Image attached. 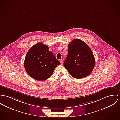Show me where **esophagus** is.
Listing matches in <instances>:
<instances>
[{
    "label": "esophagus",
    "mask_w": 120,
    "mask_h": 120,
    "mask_svg": "<svg viewBox=\"0 0 120 120\" xmlns=\"http://www.w3.org/2000/svg\"><path fill=\"white\" fill-rule=\"evenodd\" d=\"M60 63H61V64H63V63H64V61H63V60H62V59L60 60Z\"/></svg>",
    "instance_id": "34e87169"
}]
</instances>
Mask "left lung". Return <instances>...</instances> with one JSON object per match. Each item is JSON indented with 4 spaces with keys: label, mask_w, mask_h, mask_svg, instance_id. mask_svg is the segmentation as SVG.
Returning <instances> with one entry per match:
<instances>
[{
    "label": "left lung",
    "mask_w": 120,
    "mask_h": 120,
    "mask_svg": "<svg viewBox=\"0 0 120 120\" xmlns=\"http://www.w3.org/2000/svg\"><path fill=\"white\" fill-rule=\"evenodd\" d=\"M68 51L64 65L71 75L81 79L90 75L95 65L94 57L90 47L83 41L75 39L68 44Z\"/></svg>",
    "instance_id": "1"
}]
</instances>
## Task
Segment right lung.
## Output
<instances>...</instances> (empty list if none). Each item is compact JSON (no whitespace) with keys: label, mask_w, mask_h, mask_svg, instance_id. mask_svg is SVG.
I'll list each match as a JSON object with an SVG mask.
<instances>
[{"label":"right lung","mask_w":120,"mask_h":120,"mask_svg":"<svg viewBox=\"0 0 120 120\" xmlns=\"http://www.w3.org/2000/svg\"><path fill=\"white\" fill-rule=\"evenodd\" d=\"M48 46L41 42L32 46L26 55L24 67L28 75L33 79L45 80L53 74L56 67L61 64Z\"/></svg>","instance_id":"add662e5"}]
</instances>
